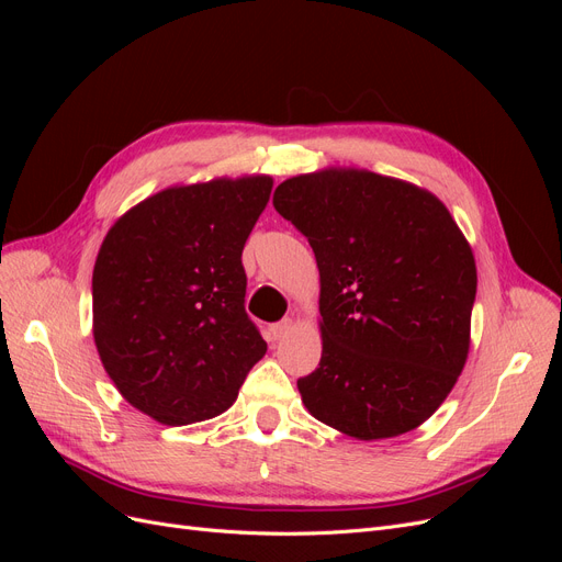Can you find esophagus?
<instances>
[{
	"instance_id": "1",
	"label": "esophagus",
	"mask_w": 562,
	"mask_h": 562,
	"mask_svg": "<svg viewBox=\"0 0 562 562\" xmlns=\"http://www.w3.org/2000/svg\"><path fill=\"white\" fill-rule=\"evenodd\" d=\"M293 318H283V321H279V323H274V326H269V335L274 337V339H283L288 333L293 330Z\"/></svg>"
}]
</instances>
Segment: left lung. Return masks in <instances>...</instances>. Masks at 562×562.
Listing matches in <instances>:
<instances>
[{"mask_svg":"<svg viewBox=\"0 0 562 562\" xmlns=\"http://www.w3.org/2000/svg\"><path fill=\"white\" fill-rule=\"evenodd\" d=\"M274 209L307 236L321 295V363L304 407L356 440L417 429L448 398L471 345L475 260L424 187L328 166L283 180Z\"/></svg>","mask_w":562,"mask_h":562,"instance_id":"1","label":"left lung"}]
</instances>
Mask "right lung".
<instances>
[{"label": "right lung", "mask_w": 562, "mask_h": 562, "mask_svg": "<svg viewBox=\"0 0 562 562\" xmlns=\"http://www.w3.org/2000/svg\"><path fill=\"white\" fill-rule=\"evenodd\" d=\"M271 187L269 176L166 187L98 250V356L124 401L166 427L225 413L267 351L244 310L241 252Z\"/></svg>", "instance_id": "right-lung-1"}]
</instances>
